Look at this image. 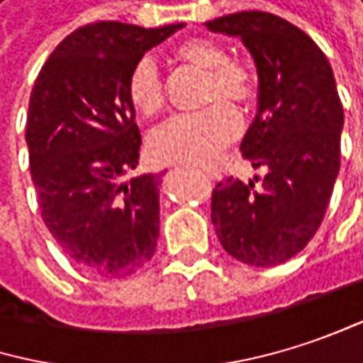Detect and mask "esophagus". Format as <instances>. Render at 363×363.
<instances>
[{"label": "esophagus", "instance_id": "esophagus-1", "mask_svg": "<svg viewBox=\"0 0 363 363\" xmlns=\"http://www.w3.org/2000/svg\"><path fill=\"white\" fill-rule=\"evenodd\" d=\"M204 174H206V176H208V178H215V176H217V174H215V172H204Z\"/></svg>", "mask_w": 363, "mask_h": 363}]
</instances>
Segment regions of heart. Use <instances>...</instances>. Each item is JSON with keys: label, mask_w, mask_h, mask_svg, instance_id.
Returning <instances> with one entry per match:
<instances>
[{"label": "heart", "mask_w": 363, "mask_h": 363, "mask_svg": "<svg viewBox=\"0 0 363 363\" xmlns=\"http://www.w3.org/2000/svg\"><path fill=\"white\" fill-rule=\"evenodd\" d=\"M176 59L189 67L206 72L204 104H212L196 114H180L163 123L148 140L155 159L163 163L204 165L219 157L238 135V116L225 102L249 108L257 101V74L242 61L230 59V50L211 38H191L178 44ZM125 93L131 108L144 118L157 116L165 108V82L152 57H140L127 72Z\"/></svg>", "instance_id": "1"}]
</instances>
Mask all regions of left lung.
Here are the masks:
<instances>
[{"label":"left lung","mask_w":363,"mask_h":363,"mask_svg":"<svg viewBox=\"0 0 363 363\" xmlns=\"http://www.w3.org/2000/svg\"><path fill=\"white\" fill-rule=\"evenodd\" d=\"M206 27L238 35L255 59L259 110L240 150L253 167H268L262 189L234 176L217 183L211 219L232 257L279 266L317 234L340 169L345 112L334 72L302 29L270 12H236Z\"/></svg>","instance_id":"1"}]
</instances>
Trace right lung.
<instances>
[{"mask_svg": "<svg viewBox=\"0 0 363 363\" xmlns=\"http://www.w3.org/2000/svg\"><path fill=\"white\" fill-rule=\"evenodd\" d=\"M180 27L89 23L52 50L35 78L25 140L42 221L86 272L127 277L155 253L161 176H129L142 138L125 78L135 59Z\"/></svg>", "mask_w": 363, "mask_h": 363, "instance_id": "add662e5", "label": "right lung"}]
</instances>
